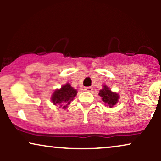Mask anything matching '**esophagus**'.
Masks as SVG:
<instances>
[{
    "label": "esophagus",
    "mask_w": 161,
    "mask_h": 161,
    "mask_svg": "<svg viewBox=\"0 0 161 161\" xmlns=\"http://www.w3.org/2000/svg\"><path fill=\"white\" fill-rule=\"evenodd\" d=\"M84 90L86 92H92V90H93V88L91 87V86H89V87H85L84 88Z\"/></svg>",
    "instance_id": "esophagus-1"
}]
</instances>
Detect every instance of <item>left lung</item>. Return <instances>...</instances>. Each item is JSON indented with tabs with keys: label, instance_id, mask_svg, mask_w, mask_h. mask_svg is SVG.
<instances>
[{
	"label": "left lung",
	"instance_id": "obj_1",
	"mask_svg": "<svg viewBox=\"0 0 161 161\" xmlns=\"http://www.w3.org/2000/svg\"><path fill=\"white\" fill-rule=\"evenodd\" d=\"M99 95L102 97V100L104 102L106 106L112 108L117 103L119 100V94L116 92H112L106 85H103V89L99 92Z\"/></svg>",
	"mask_w": 161,
	"mask_h": 161
}]
</instances>
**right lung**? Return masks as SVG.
Returning a JSON list of instances; mask_svg holds the SVG:
<instances>
[{"mask_svg": "<svg viewBox=\"0 0 161 161\" xmlns=\"http://www.w3.org/2000/svg\"><path fill=\"white\" fill-rule=\"evenodd\" d=\"M76 89H74L69 83L62 86L60 89H56L51 96V101L53 105L66 109L77 95Z\"/></svg>", "mask_w": 161, "mask_h": 161, "instance_id": "obj_1", "label": "right lung"}]
</instances>
